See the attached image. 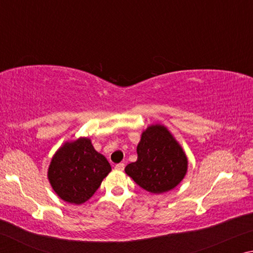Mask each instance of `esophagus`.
I'll return each mask as SVG.
<instances>
[{
    "mask_svg": "<svg viewBox=\"0 0 253 253\" xmlns=\"http://www.w3.org/2000/svg\"><path fill=\"white\" fill-rule=\"evenodd\" d=\"M115 169L117 170H124V169H125V164H124V163H119V164L115 166Z\"/></svg>",
    "mask_w": 253,
    "mask_h": 253,
    "instance_id": "obj_1",
    "label": "esophagus"
}]
</instances>
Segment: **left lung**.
Returning <instances> with one entry per match:
<instances>
[{
	"instance_id": "1",
	"label": "left lung",
	"mask_w": 253,
	"mask_h": 253,
	"mask_svg": "<svg viewBox=\"0 0 253 253\" xmlns=\"http://www.w3.org/2000/svg\"><path fill=\"white\" fill-rule=\"evenodd\" d=\"M137 155V161L128 164L125 172L137 185L151 193L173 190L185 176V153L164 126H149L143 132Z\"/></svg>"
}]
</instances>
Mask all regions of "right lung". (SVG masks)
<instances>
[{"label": "right lung", "mask_w": 253, "mask_h": 253, "mask_svg": "<svg viewBox=\"0 0 253 253\" xmlns=\"http://www.w3.org/2000/svg\"><path fill=\"white\" fill-rule=\"evenodd\" d=\"M111 166L90 139L66 143L54 154L48 170L51 186L63 201L83 204L95 194Z\"/></svg>", "instance_id": "obj_1"}]
</instances>
